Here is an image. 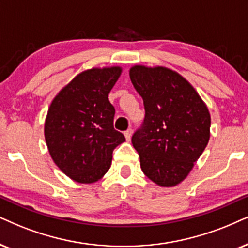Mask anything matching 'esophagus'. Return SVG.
<instances>
[{
	"mask_svg": "<svg viewBox=\"0 0 248 248\" xmlns=\"http://www.w3.org/2000/svg\"><path fill=\"white\" fill-rule=\"evenodd\" d=\"M131 134H133V130H131V128H128V129L124 131V137H126L127 140H130Z\"/></svg>",
	"mask_w": 248,
	"mask_h": 248,
	"instance_id": "1",
	"label": "esophagus"
}]
</instances>
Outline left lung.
Returning a JSON list of instances; mask_svg holds the SVG:
<instances>
[{"label": "left lung", "instance_id": "8db88e82", "mask_svg": "<svg viewBox=\"0 0 248 248\" xmlns=\"http://www.w3.org/2000/svg\"><path fill=\"white\" fill-rule=\"evenodd\" d=\"M129 77L145 108L142 127L131 137L140 168L158 186H177L208 144L207 106L182 75L167 67L135 65Z\"/></svg>", "mask_w": 248, "mask_h": 248}]
</instances>
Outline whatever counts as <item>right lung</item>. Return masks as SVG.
Returning a JSON list of instances; mask_svg holds the SVG:
<instances>
[{
  "label": "right lung",
  "mask_w": 248,
  "mask_h": 248,
  "mask_svg": "<svg viewBox=\"0 0 248 248\" xmlns=\"http://www.w3.org/2000/svg\"><path fill=\"white\" fill-rule=\"evenodd\" d=\"M119 66L81 72L57 93L48 109L45 137L52 160L78 183H93L111 167L112 153L126 139L113 127L108 93Z\"/></svg>",
  "instance_id": "right-lung-1"
}]
</instances>
